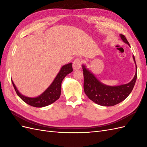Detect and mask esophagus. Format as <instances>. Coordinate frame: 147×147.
<instances>
[{
	"label": "esophagus",
	"mask_w": 147,
	"mask_h": 147,
	"mask_svg": "<svg viewBox=\"0 0 147 147\" xmlns=\"http://www.w3.org/2000/svg\"><path fill=\"white\" fill-rule=\"evenodd\" d=\"M82 59L77 58L75 59L73 62V68L74 70H78L81 68V66L82 64Z\"/></svg>",
	"instance_id": "34e87169"
}]
</instances>
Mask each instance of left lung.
<instances>
[{
  "label": "left lung",
  "instance_id": "left-lung-1",
  "mask_svg": "<svg viewBox=\"0 0 147 147\" xmlns=\"http://www.w3.org/2000/svg\"><path fill=\"white\" fill-rule=\"evenodd\" d=\"M122 40L130 47L124 35L120 34ZM133 59L136 65L134 56ZM84 76V91L88 98L96 104L102 106H113L123 101L133 90L137 77L136 72L132 80L127 84L117 86H107L100 82L84 65H82Z\"/></svg>",
  "mask_w": 147,
  "mask_h": 147
}]
</instances>
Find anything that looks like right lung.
Segmentation results:
<instances>
[{
	"label": "right lung",
	"instance_id": "obj_1",
	"mask_svg": "<svg viewBox=\"0 0 147 147\" xmlns=\"http://www.w3.org/2000/svg\"><path fill=\"white\" fill-rule=\"evenodd\" d=\"M72 65V63H69L62 67L51 85L37 97H28L21 94L12 80L11 82L17 95L26 104L35 107H43L53 104L59 98L61 93V83L66 75L73 71Z\"/></svg>",
	"mask_w": 147,
	"mask_h": 147
}]
</instances>
